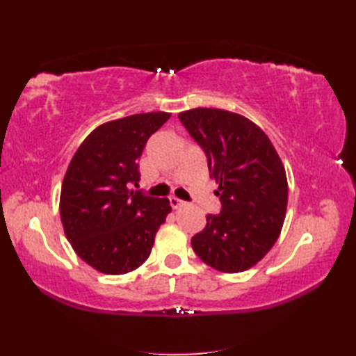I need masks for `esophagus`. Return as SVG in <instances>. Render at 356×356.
<instances>
[{
	"instance_id": "esophagus-1",
	"label": "esophagus",
	"mask_w": 356,
	"mask_h": 356,
	"mask_svg": "<svg viewBox=\"0 0 356 356\" xmlns=\"http://www.w3.org/2000/svg\"><path fill=\"white\" fill-rule=\"evenodd\" d=\"M170 203H171V207H172L174 209H177V208H180V207H184V205H185V202H184V200H180V199H177V197H170Z\"/></svg>"
}]
</instances>
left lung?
I'll list each match as a JSON object with an SVG mask.
<instances>
[{
	"mask_svg": "<svg viewBox=\"0 0 356 356\" xmlns=\"http://www.w3.org/2000/svg\"><path fill=\"white\" fill-rule=\"evenodd\" d=\"M191 138L208 157L218 184L220 214L191 238L194 252L208 266L236 274L255 266L282 232L287 207V179L277 149L252 120L220 108L179 113Z\"/></svg>",
	"mask_w": 356,
	"mask_h": 356,
	"instance_id": "1",
	"label": "left lung"
}]
</instances>
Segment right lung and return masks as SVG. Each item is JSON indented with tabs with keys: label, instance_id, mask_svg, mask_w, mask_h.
Listing matches in <instances>:
<instances>
[{
	"label": "right lung",
	"instance_id": "add662e5",
	"mask_svg": "<svg viewBox=\"0 0 356 356\" xmlns=\"http://www.w3.org/2000/svg\"><path fill=\"white\" fill-rule=\"evenodd\" d=\"M171 113H139L90 133L72 157L59 197L67 240L79 259L107 275L138 269L171 213L168 199L134 191L149 136Z\"/></svg>",
	"mask_w": 356,
	"mask_h": 356
}]
</instances>
